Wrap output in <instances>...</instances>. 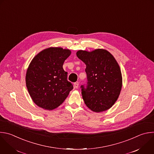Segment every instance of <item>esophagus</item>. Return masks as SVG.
Wrapping results in <instances>:
<instances>
[{"label":"esophagus","instance_id":"obj_1","mask_svg":"<svg viewBox=\"0 0 154 154\" xmlns=\"http://www.w3.org/2000/svg\"><path fill=\"white\" fill-rule=\"evenodd\" d=\"M79 83L78 82L74 83V86L75 88H79Z\"/></svg>","mask_w":154,"mask_h":154}]
</instances>
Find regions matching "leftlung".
Returning a JSON list of instances; mask_svg holds the SVG:
<instances>
[{"label": "left lung", "instance_id": "1", "mask_svg": "<svg viewBox=\"0 0 154 154\" xmlns=\"http://www.w3.org/2000/svg\"><path fill=\"white\" fill-rule=\"evenodd\" d=\"M77 57L86 65L87 83L80 86L86 105L92 111H105L116 103L122 87L120 66L108 51L80 50Z\"/></svg>", "mask_w": 154, "mask_h": 154}]
</instances>
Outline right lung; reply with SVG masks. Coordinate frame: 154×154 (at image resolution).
<instances>
[{
    "mask_svg": "<svg viewBox=\"0 0 154 154\" xmlns=\"http://www.w3.org/2000/svg\"><path fill=\"white\" fill-rule=\"evenodd\" d=\"M69 49L49 48L32 60L26 74V85L34 103L39 107L53 110L59 106L73 89L68 81L63 65L70 56Z\"/></svg>",
    "mask_w": 154,
    "mask_h": 154,
    "instance_id": "obj_1",
    "label": "right lung"
}]
</instances>
